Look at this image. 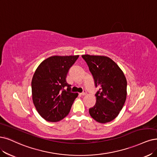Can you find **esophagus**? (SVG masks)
Listing matches in <instances>:
<instances>
[{
    "mask_svg": "<svg viewBox=\"0 0 157 157\" xmlns=\"http://www.w3.org/2000/svg\"><path fill=\"white\" fill-rule=\"evenodd\" d=\"M81 94H82V96H85V95H86V90H84L82 93H81Z\"/></svg>",
    "mask_w": 157,
    "mask_h": 157,
    "instance_id": "34e87169",
    "label": "esophagus"
}]
</instances>
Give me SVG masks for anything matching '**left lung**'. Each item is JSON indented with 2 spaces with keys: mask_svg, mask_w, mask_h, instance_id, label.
I'll list each match as a JSON object with an SVG mask.
<instances>
[{
  "mask_svg": "<svg viewBox=\"0 0 157 157\" xmlns=\"http://www.w3.org/2000/svg\"><path fill=\"white\" fill-rule=\"evenodd\" d=\"M99 88L95 105L89 109L91 117L101 124L110 122L118 117L127 97V80L118 65L104 56H82Z\"/></svg>",
  "mask_w": 157,
  "mask_h": 157,
  "instance_id": "obj_1",
  "label": "left lung"
}]
</instances>
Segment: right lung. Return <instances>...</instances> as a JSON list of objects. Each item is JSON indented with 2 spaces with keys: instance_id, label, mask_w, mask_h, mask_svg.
I'll list each match as a JSON object with an SVG mask.
<instances>
[{
  "instance_id": "right-lung-1",
  "label": "right lung",
  "mask_w": 157,
  "mask_h": 157,
  "mask_svg": "<svg viewBox=\"0 0 157 157\" xmlns=\"http://www.w3.org/2000/svg\"><path fill=\"white\" fill-rule=\"evenodd\" d=\"M77 56H51L40 63L32 80V100L37 111L45 120L57 122L68 114L78 96L71 92L66 82L69 68Z\"/></svg>"
}]
</instances>
